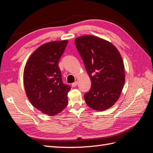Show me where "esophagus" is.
<instances>
[{
  "label": "esophagus",
  "mask_w": 153,
  "mask_h": 153,
  "mask_svg": "<svg viewBox=\"0 0 153 153\" xmlns=\"http://www.w3.org/2000/svg\"><path fill=\"white\" fill-rule=\"evenodd\" d=\"M77 84H78V82L76 81V82L73 83V84H72V86H73V87H75V86L77 85Z\"/></svg>",
  "instance_id": "1"
}]
</instances>
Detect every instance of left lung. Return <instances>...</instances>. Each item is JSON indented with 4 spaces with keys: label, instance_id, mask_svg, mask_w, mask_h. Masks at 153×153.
I'll return each instance as SVG.
<instances>
[{
    "label": "left lung",
    "instance_id": "obj_1",
    "mask_svg": "<svg viewBox=\"0 0 153 153\" xmlns=\"http://www.w3.org/2000/svg\"><path fill=\"white\" fill-rule=\"evenodd\" d=\"M75 43L91 80V89L84 95L87 105L98 111L110 108L125 82L121 54L112 43L94 36L78 37Z\"/></svg>",
    "mask_w": 153,
    "mask_h": 153
}]
</instances>
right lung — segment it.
<instances>
[{
	"label": "right lung",
	"instance_id": "right-lung-1",
	"mask_svg": "<svg viewBox=\"0 0 153 153\" xmlns=\"http://www.w3.org/2000/svg\"><path fill=\"white\" fill-rule=\"evenodd\" d=\"M68 40L52 41L37 48L27 61L24 84L27 98L35 108L48 115H55L68 104L71 86L64 84L58 66Z\"/></svg>",
	"mask_w": 153,
	"mask_h": 153
}]
</instances>
